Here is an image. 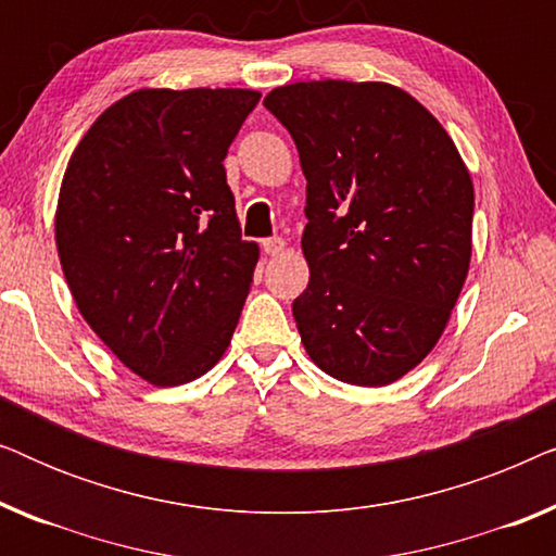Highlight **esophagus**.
I'll return each instance as SVG.
<instances>
[{"label":"esophagus","instance_id":"obj_1","mask_svg":"<svg viewBox=\"0 0 556 556\" xmlns=\"http://www.w3.org/2000/svg\"><path fill=\"white\" fill-rule=\"evenodd\" d=\"M263 250L268 255H278V253H283L286 250V240L283 238H268V240H263Z\"/></svg>","mask_w":556,"mask_h":556}]
</instances>
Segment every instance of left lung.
<instances>
[{
  "label": "left lung",
  "instance_id": "1",
  "mask_svg": "<svg viewBox=\"0 0 556 556\" xmlns=\"http://www.w3.org/2000/svg\"><path fill=\"white\" fill-rule=\"evenodd\" d=\"M263 105L306 177L303 346L333 379L390 384L435 346L468 276L466 164L435 116L387 83H293Z\"/></svg>",
  "mask_w": 556,
  "mask_h": 556
}]
</instances>
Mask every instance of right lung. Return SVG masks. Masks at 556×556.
I'll return each mask as SVG.
<instances>
[{"mask_svg":"<svg viewBox=\"0 0 556 556\" xmlns=\"http://www.w3.org/2000/svg\"><path fill=\"white\" fill-rule=\"evenodd\" d=\"M257 90H136L75 147L55 240L80 314L136 375L177 387L215 367L253 283L225 156Z\"/></svg>","mask_w":556,"mask_h":556,"instance_id":"obj_1","label":"right lung"}]
</instances>
